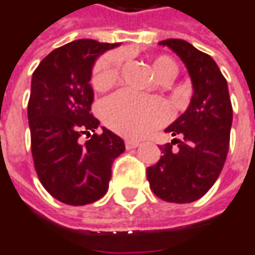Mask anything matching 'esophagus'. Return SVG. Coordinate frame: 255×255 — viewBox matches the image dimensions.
Instances as JSON below:
<instances>
[{
	"label": "esophagus",
	"instance_id": "1",
	"mask_svg": "<svg viewBox=\"0 0 255 255\" xmlns=\"http://www.w3.org/2000/svg\"><path fill=\"white\" fill-rule=\"evenodd\" d=\"M138 145H140V143L136 141V140H125V147H126L128 150L136 148V147H138Z\"/></svg>",
	"mask_w": 255,
	"mask_h": 255
}]
</instances>
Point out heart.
Masks as SVG:
<instances>
[{
    "mask_svg": "<svg viewBox=\"0 0 255 255\" xmlns=\"http://www.w3.org/2000/svg\"><path fill=\"white\" fill-rule=\"evenodd\" d=\"M121 64L118 52H107L98 58L93 68V87L97 91H104L115 86L121 75ZM151 68L161 83L169 82L178 72L173 59L166 55L152 58ZM100 114L110 129L128 137H141L168 121V110L161 100L141 97L125 90L104 100Z\"/></svg>",
    "mask_w": 255,
    "mask_h": 255,
    "instance_id": "1",
    "label": "heart"
}]
</instances>
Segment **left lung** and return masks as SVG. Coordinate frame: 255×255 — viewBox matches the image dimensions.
I'll list each match as a JSON object with an SVG mask.
<instances>
[{
  "label": "left lung",
  "instance_id": "obj_1",
  "mask_svg": "<svg viewBox=\"0 0 255 255\" xmlns=\"http://www.w3.org/2000/svg\"><path fill=\"white\" fill-rule=\"evenodd\" d=\"M158 44L183 61L194 93L189 108L165 129L176 138L161 145L162 155L147 168V179L161 200L193 203L211 189L226 161L233 119L228 83L215 61L190 43L168 38Z\"/></svg>",
  "mask_w": 255,
  "mask_h": 255
}]
</instances>
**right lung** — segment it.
I'll return each mask as SVG.
<instances>
[{
	"label": "right lung",
	"mask_w": 255,
	"mask_h": 255,
	"mask_svg": "<svg viewBox=\"0 0 255 255\" xmlns=\"http://www.w3.org/2000/svg\"><path fill=\"white\" fill-rule=\"evenodd\" d=\"M119 43L75 40L50 52L33 72L27 118L34 169L44 189L61 203L86 205L108 190L112 162L125 151L122 138L91 115L94 62ZM93 134H91V131ZM89 140L81 143V136Z\"/></svg>",
	"instance_id": "obj_1"
}]
</instances>
